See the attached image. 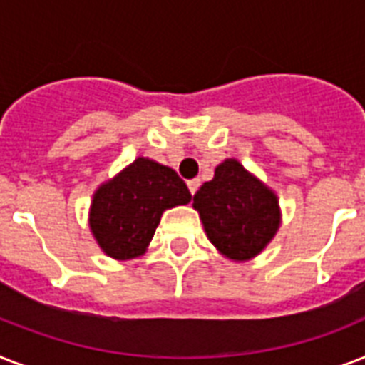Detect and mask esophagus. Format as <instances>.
<instances>
[{
    "instance_id": "34e87169",
    "label": "esophagus",
    "mask_w": 365,
    "mask_h": 365,
    "mask_svg": "<svg viewBox=\"0 0 365 365\" xmlns=\"http://www.w3.org/2000/svg\"><path fill=\"white\" fill-rule=\"evenodd\" d=\"M199 185H200V180H197V178H195V180H189V182H187L189 193H191V195L197 193V189H199Z\"/></svg>"
}]
</instances>
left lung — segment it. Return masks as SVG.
Listing matches in <instances>:
<instances>
[{
  "mask_svg": "<svg viewBox=\"0 0 365 365\" xmlns=\"http://www.w3.org/2000/svg\"><path fill=\"white\" fill-rule=\"evenodd\" d=\"M193 206L210 242L229 259L257 255L280 225L274 193L235 159L217 166L214 180L195 193Z\"/></svg>",
  "mask_w": 365,
  "mask_h": 365,
  "instance_id": "8db88e82",
  "label": "left lung"
}]
</instances>
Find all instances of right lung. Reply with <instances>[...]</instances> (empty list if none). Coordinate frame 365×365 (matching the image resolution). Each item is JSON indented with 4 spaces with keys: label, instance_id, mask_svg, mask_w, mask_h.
<instances>
[{
    "label": "right lung",
    "instance_id": "add662e5",
    "mask_svg": "<svg viewBox=\"0 0 365 365\" xmlns=\"http://www.w3.org/2000/svg\"><path fill=\"white\" fill-rule=\"evenodd\" d=\"M189 200L176 172L140 157L94 193L91 229L110 257L130 259L145 252L163 212Z\"/></svg>",
    "mask_w": 365,
    "mask_h": 365
}]
</instances>
